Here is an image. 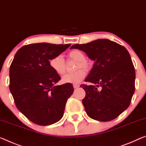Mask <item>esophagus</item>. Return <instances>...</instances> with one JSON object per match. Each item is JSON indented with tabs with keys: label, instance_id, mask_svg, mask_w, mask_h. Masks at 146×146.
<instances>
[{
	"label": "esophagus",
	"instance_id": "34e87169",
	"mask_svg": "<svg viewBox=\"0 0 146 146\" xmlns=\"http://www.w3.org/2000/svg\"><path fill=\"white\" fill-rule=\"evenodd\" d=\"M73 87H74V89H77L80 87V86H79V85H77V84H74Z\"/></svg>",
	"mask_w": 146,
	"mask_h": 146
}]
</instances>
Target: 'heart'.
I'll return each instance as SVG.
<instances>
[{
  "mask_svg": "<svg viewBox=\"0 0 146 146\" xmlns=\"http://www.w3.org/2000/svg\"><path fill=\"white\" fill-rule=\"evenodd\" d=\"M68 57L75 61H77L75 70H78L62 76V82L64 84H79L86 76V72L82 69L89 70L91 68L92 63L89 60L86 59L84 53L79 50H72L68 53ZM50 66L51 69L58 74L61 75L65 72V62L62 55H58L51 58L50 60ZM80 68L82 69H80Z\"/></svg>",
  "mask_w": 146,
  "mask_h": 146,
  "instance_id": "obj_1",
  "label": "heart"
}]
</instances>
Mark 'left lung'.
I'll list each match as a JSON object with an SVG mask.
<instances>
[{
  "instance_id": "1",
  "label": "left lung",
  "mask_w": 146,
  "mask_h": 146,
  "mask_svg": "<svg viewBox=\"0 0 146 146\" xmlns=\"http://www.w3.org/2000/svg\"><path fill=\"white\" fill-rule=\"evenodd\" d=\"M70 49L84 51L95 61L85 82L82 100L89 117L110 121L123 113L131 103L134 93L135 70L129 51L121 45L108 39L74 44Z\"/></svg>"
}]
</instances>
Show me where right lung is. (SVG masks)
I'll use <instances>...</instances> for the list:
<instances>
[{
  "instance_id": "obj_1",
  "label": "right lung",
  "mask_w": 146,
  "mask_h": 146,
  "mask_svg": "<svg viewBox=\"0 0 146 146\" xmlns=\"http://www.w3.org/2000/svg\"><path fill=\"white\" fill-rule=\"evenodd\" d=\"M70 46L32 44L15 53L10 68V90L17 109L35 124L50 125L63 116L74 87L71 84L56 86L60 77L51 69L50 60Z\"/></svg>"
}]
</instances>
